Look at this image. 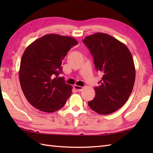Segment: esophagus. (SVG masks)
Returning <instances> with one entry per match:
<instances>
[{"label":"esophagus","mask_w":153,"mask_h":153,"mask_svg":"<svg viewBox=\"0 0 153 153\" xmlns=\"http://www.w3.org/2000/svg\"><path fill=\"white\" fill-rule=\"evenodd\" d=\"M74 88L76 89L77 91H81L83 89V87L82 86H79V85H74Z\"/></svg>","instance_id":"esophagus-1"}]
</instances>
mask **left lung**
Returning a JSON list of instances; mask_svg holds the SVG:
<instances>
[{"label": "left lung", "instance_id": "obj_1", "mask_svg": "<svg viewBox=\"0 0 153 153\" xmlns=\"http://www.w3.org/2000/svg\"><path fill=\"white\" fill-rule=\"evenodd\" d=\"M83 42L97 70L103 74L100 85L94 88L95 98L88 105L99 114H110L121 108L131 93L135 79L132 55L126 45L106 33H96Z\"/></svg>", "mask_w": 153, "mask_h": 153}]
</instances>
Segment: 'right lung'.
Listing matches in <instances>:
<instances>
[{"label": "right lung", "instance_id": "add662e5", "mask_svg": "<svg viewBox=\"0 0 153 153\" xmlns=\"http://www.w3.org/2000/svg\"><path fill=\"white\" fill-rule=\"evenodd\" d=\"M77 44L73 37L47 34L26 48L22 57L19 79L22 91L32 106L49 113L64 106L72 87L58 75L62 73V61Z\"/></svg>", "mask_w": 153, "mask_h": 153}]
</instances>
